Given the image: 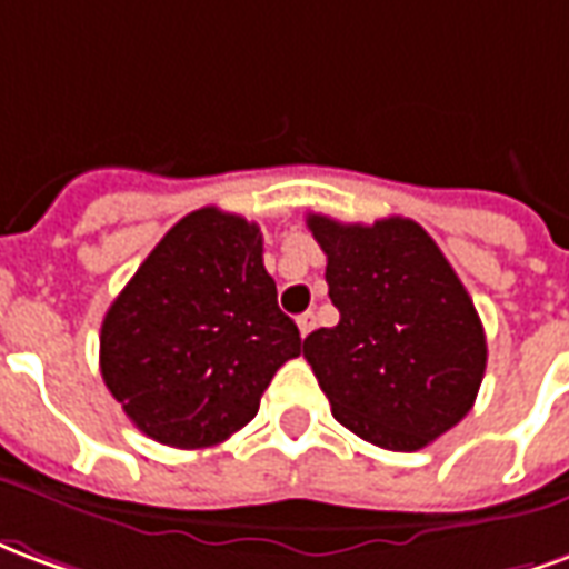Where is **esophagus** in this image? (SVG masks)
I'll use <instances>...</instances> for the list:
<instances>
[{
	"mask_svg": "<svg viewBox=\"0 0 569 569\" xmlns=\"http://www.w3.org/2000/svg\"><path fill=\"white\" fill-rule=\"evenodd\" d=\"M297 327H300V336H302V339H306V336H309L315 330V315L312 312L300 315V318H297Z\"/></svg>",
	"mask_w": 569,
	"mask_h": 569,
	"instance_id": "obj_1",
	"label": "esophagus"
}]
</instances>
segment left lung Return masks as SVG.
I'll return each mask as SVG.
<instances>
[{
  "label": "left lung",
  "instance_id": "1",
  "mask_svg": "<svg viewBox=\"0 0 569 569\" xmlns=\"http://www.w3.org/2000/svg\"><path fill=\"white\" fill-rule=\"evenodd\" d=\"M339 325L306 336L333 418L372 446L418 451L458 425L482 385L485 330L437 242L406 218L372 227L309 214Z\"/></svg>",
  "mask_w": 569,
  "mask_h": 569
}]
</instances>
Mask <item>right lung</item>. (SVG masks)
<instances>
[{
  "label": "right lung",
  "instance_id": "1",
  "mask_svg": "<svg viewBox=\"0 0 569 569\" xmlns=\"http://www.w3.org/2000/svg\"><path fill=\"white\" fill-rule=\"evenodd\" d=\"M300 351L260 227L209 206L181 218L111 302L99 370L142 433L206 449L257 416L272 376Z\"/></svg>",
  "mask_w": 569,
  "mask_h": 569
}]
</instances>
